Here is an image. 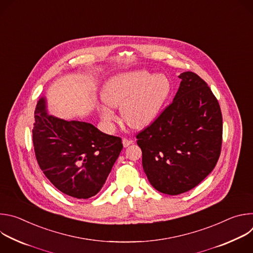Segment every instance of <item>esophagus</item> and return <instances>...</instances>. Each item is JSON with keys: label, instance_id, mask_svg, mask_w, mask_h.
Segmentation results:
<instances>
[{"label": "esophagus", "instance_id": "1", "mask_svg": "<svg viewBox=\"0 0 253 253\" xmlns=\"http://www.w3.org/2000/svg\"><path fill=\"white\" fill-rule=\"evenodd\" d=\"M122 143H123V146H124V147H128L129 145H131V144L133 143V140L127 139V138H123V139H122Z\"/></svg>", "mask_w": 253, "mask_h": 253}]
</instances>
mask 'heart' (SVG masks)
Listing matches in <instances>:
<instances>
[{
  "mask_svg": "<svg viewBox=\"0 0 253 253\" xmlns=\"http://www.w3.org/2000/svg\"><path fill=\"white\" fill-rule=\"evenodd\" d=\"M170 92V83L164 75H152L148 71H134L112 77L104 86L101 110L105 122L115 121L112 107L121 106L124 122L132 128H143L158 116Z\"/></svg>",
  "mask_w": 253,
  "mask_h": 253,
  "instance_id": "1",
  "label": "heart"
}]
</instances>
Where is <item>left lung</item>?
Returning a JSON list of instances; mask_svg holds the SVG:
<instances>
[{"instance_id": "left-lung-1", "label": "left lung", "mask_w": 253, "mask_h": 253, "mask_svg": "<svg viewBox=\"0 0 253 253\" xmlns=\"http://www.w3.org/2000/svg\"><path fill=\"white\" fill-rule=\"evenodd\" d=\"M179 89L155 121L136 135L151 185L164 194L191 190L214 169L222 145V114L206 82L184 72Z\"/></svg>"}]
</instances>
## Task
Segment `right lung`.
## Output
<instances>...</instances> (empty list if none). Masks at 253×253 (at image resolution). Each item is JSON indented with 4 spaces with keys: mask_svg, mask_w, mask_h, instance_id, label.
<instances>
[{
    "mask_svg": "<svg viewBox=\"0 0 253 253\" xmlns=\"http://www.w3.org/2000/svg\"><path fill=\"white\" fill-rule=\"evenodd\" d=\"M37 162L61 192L78 199L96 195L117 160L123 144L82 121H66L49 115L41 98L32 130Z\"/></svg>",
    "mask_w": 253,
    "mask_h": 253,
    "instance_id": "1",
    "label": "right lung"
}]
</instances>
